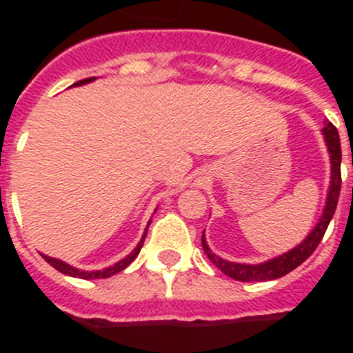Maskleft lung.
I'll list each match as a JSON object with an SVG mask.
<instances>
[{"mask_svg": "<svg viewBox=\"0 0 353 353\" xmlns=\"http://www.w3.org/2000/svg\"><path fill=\"white\" fill-rule=\"evenodd\" d=\"M322 134L323 139H325L327 152H329L330 157V183L329 191H327L325 207H323L322 215H320V219L314 224L313 230L307 233V236L302 240L301 244L295 245L293 249L283 252L279 256H274L270 258V260L254 265L239 263V261H228L224 260V258L217 256V254L212 252V249L208 248L203 232V235H201L203 251L207 252L208 260H210L221 272L233 277L235 281H272V279L286 276V274L292 272L293 269H297L302 261H305L311 254H313V251L318 248V244H320V240L323 239V233H325L327 226H329L330 219H332V215H334L339 191H341V170H339V168H341V145H339V134L330 121H325V127L322 129Z\"/></svg>", "mask_w": 353, "mask_h": 353, "instance_id": "1", "label": "left lung"}]
</instances>
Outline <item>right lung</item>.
I'll use <instances>...</instances> for the list:
<instances>
[{
  "label": "right lung",
  "mask_w": 353,
  "mask_h": 353,
  "mask_svg": "<svg viewBox=\"0 0 353 353\" xmlns=\"http://www.w3.org/2000/svg\"><path fill=\"white\" fill-rule=\"evenodd\" d=\"M92 81H95V77H90V79H83V81H79V83H74L72 86H83V84H88V83H92ZM155 210H157V208H155ZM150 223H152V219H150L148 224H146L145 233H143V236H141V240L138 242V245H136V248H134L125 258H121L120 261H117L114 265H109V267H105V269L81 270V269H76V267H72L70 263H67V261H63V260H58V258L48 256V254H42V252H40V254H42V258L48 261L49 265H52L56 270H60V272L65 274V276L79 277V279H105V277H111V276H114V274L121 272V270L125 269V267H129V265L132 263L134 260H136V256H138L139 251H141V248H143V242H145V239H146V232H148Z\"/></svg>",
  "instance_id": "add662e5"
}]
</instances>
